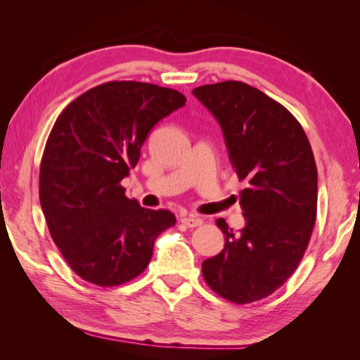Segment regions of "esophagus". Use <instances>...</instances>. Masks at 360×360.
<instances>
[{"mask_svg": "<svg viewBox=\"0 0 360 360\" xmlns=\"http://www.w3.org/2000/svg\"><path fill=\"white\" fill-rule=\"evenodd\" d=\"M181 223L187 226V227H198L202 224V218L196 217V215H188V217H182L181 218Z\"/></svg>", "mask_w": 360, "mask_h": 360, "instance_id": "1", "label": "esophagus"}]
</instances>
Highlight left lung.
<instances>
[{"label":"left lung","mask_w":360,"mask_h":360,"mask_svg":"<svg viewBox=\"0 0 360 360\" xmlns=\"http://www.w3.org/2000/svg\"><path fill=\"white\" fill-rule=\"evenodd\" d=\"M192 94L221 127L229 160L246 188L238 233L223 218L224 249L202 263L207 285L233 303L275 292L297 269L317 212V167L302 125L285 106L243 82L198 86Z\"/></svg>","instance_id":"8db88e82"}]
</instances>
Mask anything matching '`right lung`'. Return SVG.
Here are the masks:
<instances>
[{
  "label": "right lung",
  "instance_id": "add662e5",
  "mask_svg": "<svg viewBox=\"0 0 360 360\" xmlns=\"http://www.w3.org/2000/svg\"><path fill=\"white\" fill-rule=\"evenodd\" d=\"M179 91L108 82L60 114L40 167V204L53 243L93 285L117 286L148 266L158 236L174 226L168 210L128 200L120 181L141 158L159 120L184 106Z\"/></svg>",
  "mask_w": 360,
  "mask_h": 360
}]
</instances>
